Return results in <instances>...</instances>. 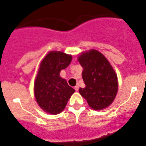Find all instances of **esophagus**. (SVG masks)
Returning <instances> with one entry per match:
<instances>
[{"label":"esophagus","mask_w":146,"mask_h":146,"mask_svg":"<svg viewBox=\"0 0 146 146\" xmlns=\"http://www.w3.org/2000/svg\"><path fill=\"white\" fill-rule=\"evenodd\" d=\"M79 87H80L79 85H77V86H76L75 87H74V89H75L76 91H78V90H79Z\"/></svg>","instance_id":"1"}]
</instances>
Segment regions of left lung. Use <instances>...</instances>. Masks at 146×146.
I'll return each instance as SVG.
<instances>
[{
	"mask_svg": "<svg viewBox=\"0 0 146 146\" xmlns=\"http://www.w3.org/2000/svg\"><path fill=\"white\" fill-rule=\"evenodd\" d=\"M78 61L83 68L86 87L79 92L92 109L101 110L114 101L118 92V77L104 55L96 50L82 52Z\"/></svg>",
	"mask_w": 146,
	"mask_h": 146,
	"instance_id": "8db88e82",
	"label": "left lung"
}]
</instances>
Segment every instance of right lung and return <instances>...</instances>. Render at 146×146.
Returning a JSON list of instances; mask_svg holds the SVG:
<instances>
[{
  "instance_id": "obj_1",
  "label": "right lung",
  "mask_w": 146,
  "mask_h": 146,
  "mask_svg": "<svg viewBox=\"0 0 146 146\" xmlns=\"http://www.w3.org/2000/svg\"><path fill=\"white\" fill-rule=\"evenodd\" d=\"M72 59L70 55L51 51L40 64L35 80L34 95L38 106L46 113H61L75 91L60 77V72L70 64Z\"/></svg>"
}]
</instances>
